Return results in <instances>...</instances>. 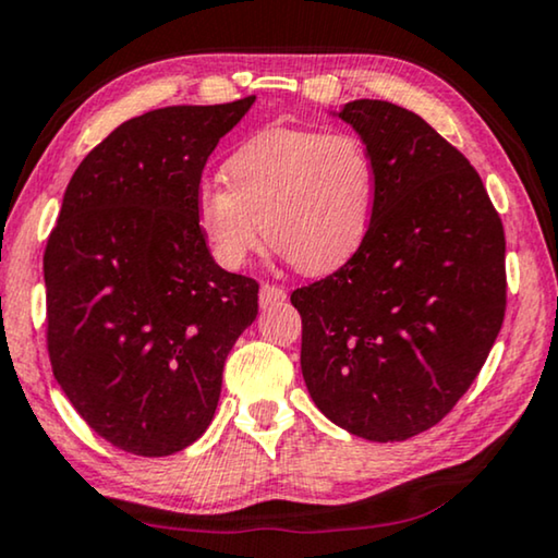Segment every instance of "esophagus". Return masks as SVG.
I'll use <instances>...</instances> for the list:
<instances>
[{"label": "esophagus", "instance_id": "obj_1", "mask_svg": "<svg viewBox=\"0 0 558 558\" xmlns=\"http://www.w3.org/2000/svg\"><path fill=\"white\" fill-rule=\"evenodd\" d=\"M288 298L286 288L280 286H270V282H263L260 286V305L263 308H270V305H278Z\"/></svg>", "mask_w": 558, "mask_h": 558}]
</instances>
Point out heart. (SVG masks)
I'll use <instances>...</instances> for the list:
<instances>
[{"mask_svg": "<svg viewBox=\"0 0 558 558\" xmlns=\"http://www.w3.org/2000/svg\"><path fill=\"white\" fill-rule=\"evenodd\" d=\"M230 191L204 182L194 199L209 253L238 270L265 240L301 272L341 268L364 245L376 207V163L354 133L270 129L225 163Z\"/></svg>", "mask_w": 558, "mask_h": 558, "instance_id": "1", "label": "heart"}]
</instances>
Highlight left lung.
<instances>
[{
	"label": "left lung",
	"mask_w": 558,
	"mask_h": 558,
	"mask_svg": "<svg viewBox=\"0 0 558 558\" xmlns=\"http://www.w3.org/2000/svg\"><path fill=\"white\" fill-rule=\"evenodd\" d=\"M376 163L364 245L290 295L301 372L333 425L372 442L435 427L488 359L506 316V234L477 171L417 113L341 108Z\"/></svg>",
	"instance_id": "obj_1"
}]
</instances>
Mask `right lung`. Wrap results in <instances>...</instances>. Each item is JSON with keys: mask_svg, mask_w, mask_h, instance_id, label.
Wrapping results in <instances>:
<instances>
[{"mask_svg": "<svg viewBox=\"0 0 558 558\" xmlns=\"http://www.w3.org/2000/svg\"><path fill=\"white\" fill-rule=\"evenodd\" d=\"M255 96L121 123L81 161L45 247L47 351L70 404L119 450L163 458L202 437L257 282L209 255L204 163Z\"/></svg>", "mask_w": 558, "mask_h": 558, "instance_id": "obj_1", "label": "right lung"}]
</instances>
